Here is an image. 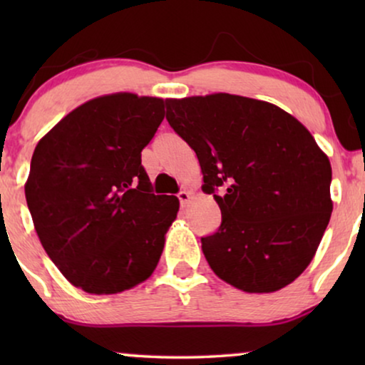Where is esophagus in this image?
I'll use <instances>...</instances> for the list:
<instances>
[{
    "label": "esophagus",
    "instance_id": "34e87169",
    "mask_svg": "<svg viewBox=\"0 0 365 365\" xmlns=\"http://www.w3.org/2000/svg\"><path fill=\"white\" fill-rule=\"evenodd\" d=\"M178 197H179V201H181V206L182 207H186L189 202H191V194H189L187 191H181L178 194Z\"/></svg>",
    "mask_w": 365,
    "mask_h": 365
}]
</instances>
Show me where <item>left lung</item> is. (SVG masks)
<instances>
[{
	"instance_id": "obj_1",
	"label": "left lung",
	"mask_w": 365,
	"mask_h": 365,
	"mask_svg": "<svg viewBox=\"0 0 365 365\" xmlns=\"http://www.w3.org/2000/svg\"><path fill=\"white\" fill-rule=\"evenodd\" d=\"M166 108L221 209V227L201 239L214 274L251 294L296 281L332 212L331 163L309 129L276 104L227 93L169 98Z\"/></svg>"
}]
</instances>
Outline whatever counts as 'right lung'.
<instances>
[{"instance_id":"add662e5","label":"right lung","mask_w":365,"mask_h":365,"mask_svg":"<svg viewBox=\"0 0 365 365\" xmlns=\"http://www.w3.org/2000/svg\"><path fill=\"white\" fill-rule=\"evenodd\" d=\"M164 99L113 93L89 99L39 139L24 184L41 246L74 287L119 294L151 277L179 199L154 196L141 151Z\"/></svg>"}]
</instances>
